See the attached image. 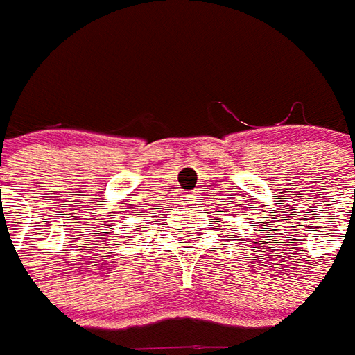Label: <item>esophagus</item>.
Returning <instances> with one entry per match:
<instances>
[{"instance_id":"obj_1","label":"esophagus","mask_w":355,"mask_h":355,"mask_svg":"<svg viewBox=\"0 0 355 355\" xmlns=\"http://www.w3.org/2000/svg\"><path fill=\"white\" fill-rule=\"evenodd\" d=\"M185 200H187V202H195V198H193V197H189V198H185Z\"/></svg>"}]
</instances>
